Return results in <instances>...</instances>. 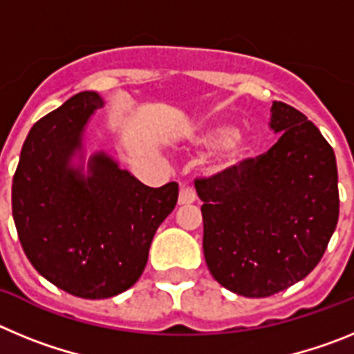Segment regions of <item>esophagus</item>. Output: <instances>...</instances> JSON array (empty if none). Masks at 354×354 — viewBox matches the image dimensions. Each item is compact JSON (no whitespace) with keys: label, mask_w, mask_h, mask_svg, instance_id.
I'll return each instance as SVG.
<instances>
[{"label":"esophagus","mask_w":354,"mask_h":354,"mask_svg":"<svg viewBox=\"0 0 354 354\" xmlns=\"http://www.w3.org/2000/svg\"><path fill=\"white\" fill-rule=\"evenodd\" d=\"M195 200H196L195 187L189 186V184H183V186H180V193H179V204L180 205L193 204Z\"/></svg>","instance_id":"1"}]
</instances>
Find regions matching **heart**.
Returning a JSON list of instances; mask_svg holds the SVG:
<instances>
[{
    "label": "heart",
    "mask_w": 354,
    "mask_h": 354,
    "mask_svg": "<svg viewBox=\"0 0 354 354\" xmlns=\"http://www.w3.org/2000/svg\"><path fill=\"white\" fill-rule=\"evenodd\" d=\"M196 143L207 147L223 145L221 150V165L223 167H236L248 156L252 149L248 134L234 133V127L228 124H211L205 126L196 136Z\"/></svg>",
    "instance_id": "b5f03b06"
}]
</instances>
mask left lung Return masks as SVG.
<instances>
[{
	"label": "left lung",
	"instance_id": "1",
	"mask_svg": "<svg viewBox=\"0 0 354 354\" xmlns=\"http://www.w3.org/2000/svg\"><path fill=\"white\" fill-rule=\"evenodd\" d=\"M280 133L266 154L209 179H195L204 218V255L216 282L266 298L319 264L339 221L333 149L301 111L271 106Z\"/></svg>",
	"mask_w": 354,
	"mask_h": 354
}]
</instances>
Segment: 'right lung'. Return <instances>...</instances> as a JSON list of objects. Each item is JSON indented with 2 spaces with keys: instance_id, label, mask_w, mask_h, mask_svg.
Listing matches in <instances>:
<instances>
[{
  "instance_id": "add662e5",
  "label": "right lung",
  "mask_w": 354,
  "mask_h": 354,
  "mask_svg": "<svg viewBox=\"0 0 354 354\" xmlns=\"http://www.w3.org/2000/svg\"><path fill=\"white\" fill-rule=\"evenodd\" d=\"M81 92L28 133L12 183V214L26 257L46 280L86 299L111 298L138 282L159 225L174 211L179 184L149 187L104 152L72 165L93 111Z\"/></svg>"
}]
</instances>
